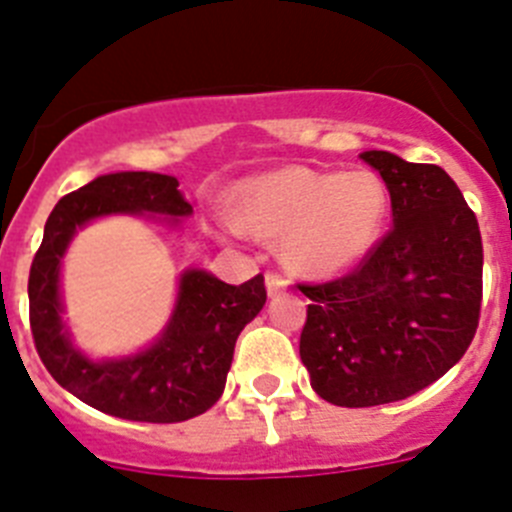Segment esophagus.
<instances>
[{"instance_id": "34e87169", "label": "esophagus", "mask_w": 512, "mask_h": 512, "mask_svg": "<svg viewBox=\"0 0 512 512\" xmlns=\"http://www.w3.org/2000/svg\"><path fill=\"white\" fill-rule=\"evenodd\" d=\"M284 289H287V279L277 274V271H266V292L269 295H282Z\"/></svg>"}]
</instances>
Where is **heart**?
Instances as JSON below:
<instances>
[{"label": "heart", "mask_w": 512, "mask_h": 512, "mask_svg": "<svg viewBox=\"0 0 512 512\" xmlns=\"http://www.w3.org/2000/svg\"><path fill=\"white\" fill-rule=\"evenodd\" d=\"M387 210V187L374 171L284 166L243 184L238 220L251 233L279 238L289 269L336 277L377 246Z\"/></svg>", "instance_id": "b5f03b06"}]
</instances>
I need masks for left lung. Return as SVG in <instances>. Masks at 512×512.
<instances>
[{"label":"left lung","mask_w":512,"mask_h":512,"mask_svg":"<svg viewBox=\"0 0 512 512\" xmlns=\"http://www.w3.org/2000/svg\"><path fill=\"white\" fill-rule=\"evenodd\" d=\"M392 202V228L351 274L297 284L312 390L341 408L415 395L464 356L482 305V235L441 166L364 151Z\"/></svg>","instance_id":"left-lung-1"}]
</instances>
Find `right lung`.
Segmentation results:
<instances>
[{"mask_svg":"<svg viewBox=\"0 0 512 512\" xmlns=\"http://www.w3.org/2000/svg\"><path fill=\"white\" fill-rule=\"evenodd\" d=\"M117 212L187 217L192 205L174 176L153 171L104 174L61 197L27 279L35 348L63 390L92 408L138 423H182L223 395L235 341L266 302L264 277L233 287L202 269L184 271L174 315L153 346L125 359H87L61 320V259L76 228Z\"/></svg>","mask_w":512,"mask_h":512,"instance_id":"1","label":"right lung"}]
</instances>
